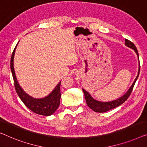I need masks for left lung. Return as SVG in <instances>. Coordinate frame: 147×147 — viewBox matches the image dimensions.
<instances>
[{
	"instance_id": "left-lung-1",
	"label": "left lung",
	"mask_w": 147,
	"mask_h": 147,
	"mask_svg": "<svg viewBox=\"0 0 147 147\" xmlns=\"http://www.w3.org/2000/svg\"><path fill=\"white\" fill-rule=\"evenodd\" d=\"M125 45L126 46L129 47L130 48L133 49V50H135V53H136V55H138V51L136 48L135 45L133 44V42H132L131 41H130L129 40L125 39ZM139 73H140V63H139V69H138V75L136 77L135 81L133 82V84H132L131 87H130L127 93L124 94L123 96L121 97V98H118L115 100L111 101V102H100V101L94 100V98H92V97L90 96V94L88 93L87 91H86L84 89H82L84 94V96H85L86 104H87L88 107H90L92 111H94V112H96V113H105V112H107V111L111 110V109H115L116 107L120 106V105L125 102V101L127 100V98H129L130 95H131L132 91H133L134 86H135V82L138 77V75H139Z\"/></svg>"
}]
</instances>
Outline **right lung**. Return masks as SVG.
<instances>
[{"mask_svg":"<svg viewBox=\"0 0 147 147\" xmlns=\"http://www.w3.org/2000/svg\"><path fill=\"white\" fill-rule=\"evenodd\" d=\"M17 45H16L11 56V69L14 80V88H15V90L17 92L18 96L21 99L22 102L26 105V107H27L30 111L36 113V114L43 116H50L53 115L58 109L60 105V98H61V96L60 86H61V81L57 84L52 92L47 96L45 97V98L36 99L28 96L20 86L17 80H16L15 73H14L13 59L15 49Z\"/></svg>","mask_w":147,"mask_h":147,"instance_id":"right-lung-1","label":"right lung"}]
</instances>
